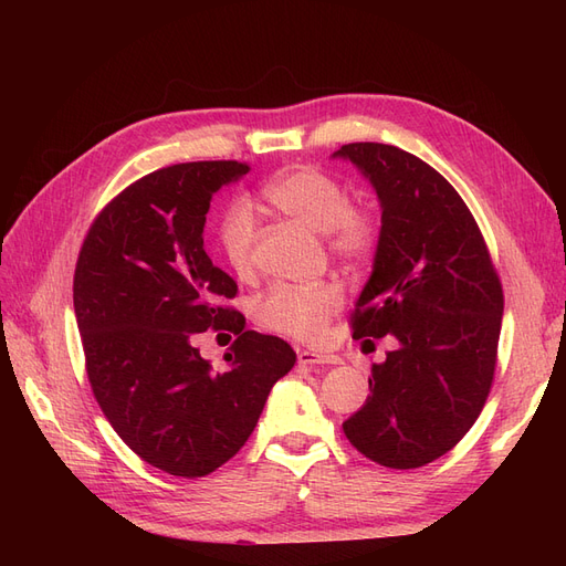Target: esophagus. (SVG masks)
<instances>
[{"instance_id":"1","label":"esophagus","mask_w":566,"mask_h":566,"mask_svg":"<svg viewBox=\"0 0 566 566\" xmlns=\"http://www.w3.org/2000/svg\"><path fill=\"white\" fill-rule=\"evenodd\" d=\"M300 366H337L342 358L328 352H314V349H300L297 352Z\"/></svg>"}]
</instances>
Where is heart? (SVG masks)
Returning a JSON list of instances; mask_svg holds the SVG:
<instances>
[{
    "label": "heart",
    "instance_id": "obj_1",
    "mask_svg": "<svg viewBox=\"0 0 566 566\" xmlns=\"http://www.w3.org/2000/svg\"><path fill=\"white\" fill-rule=\"evenodd\" d=\"M273 210L295 219L314 233L328 235V248L342 260H364L380 241V221L368 208L349 205L337 179L316 167H293L269 181L262 191ZM254 217L248 205L235 202L221 219L219 248L235 276H250L254 250ZM342 293L335 283L273 285L254 304V318L264 328L297 339H316L339 310Z\"/></svg>",
    "mask_w": 566,
    "mask_h": 566
}]
</instances>
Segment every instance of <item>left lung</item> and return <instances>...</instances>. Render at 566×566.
Instances as JSON below:
<instances>
[{
	"label": "left lung",
	"mask_w": 566,
	"mask_h": 566,
	"mask_svg": "<svg viewBox=\"0 0 566 566\" xmlns=\"http://www.w3.org/2000/svg\"><path fill=\"white\" fill-rule=\"evenodd\" d=\"M333 158L370 181L382 210L370 279L352 314L354 339L397 342L373 364L368 399L342 430L385 468H422L482 413L503 287L472 212L434 167L387 144H347Z\"/></svg>",
	"instance_id": "8db88e82"
}]
</instances>
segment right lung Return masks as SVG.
I'll use <instances>...</instances> for the list:
<instances>
[{
  "label": "right lung",
  "instance_id": "1",
  "mask_svg": "<svg viewBox=\"0 0 566 566\" xmlns=\"http://www.w3.org/2000/svg\"><path fill=\"white\" fill-rule=\"evenodd\" d=\"M248 172L235 160L150 172L106 205L80 250L73 304L94 397L136 455L175 476H205L241 451L297 361L221 304L238 285L202 248L212 196ZM208 327L239 335L224 374L195 349Z\"/></svg>",
  "mask_w": 566,
  "mask_h": 566
}]
</instances>
